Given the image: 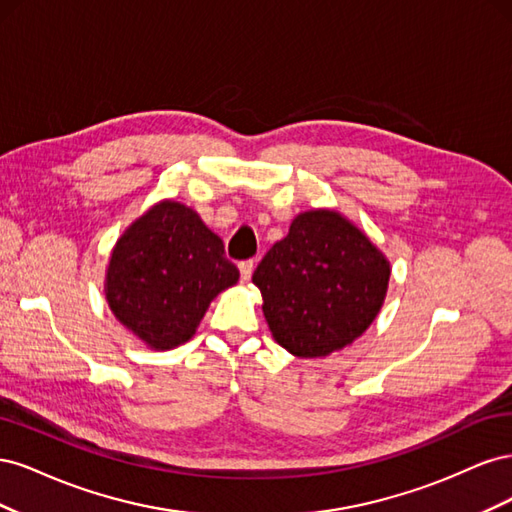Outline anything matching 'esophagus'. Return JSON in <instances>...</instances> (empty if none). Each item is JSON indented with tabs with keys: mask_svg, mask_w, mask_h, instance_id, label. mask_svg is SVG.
Returning <instances> with one entry per match:
<instances>
[{
	"mask_svg": "<svg viewBox=\"0 0 512 512\" xmlns=\"http://www.w3.org/2000/svg\"><path fill=\"white\" fill-rule=\"evenodd\" d=\"M239 273H241V280H250L252 277V273H254V260L250 258V260H241L239 262Z\"/></svg>",
	"mask_w": 512,
	"mask_h": 512,
	"instance_id": "obj_1",
	"label": "esophagus"
}]
</instances>
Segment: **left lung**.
<instances>
[{
  "label": "left lung",
  "instance_id": "8db88e82",
  "mask_svg": "<svg viewBox=\"0 0 512 512\" xmlns=\"http://www.w3.org/2000/svg\"><path fill=\"white\" fill-rule=\"evenodd\" d=\"M389 275V262L359 228L335 211H307L260 260L252 282L277 344L312 359L363 335Z\"/></svg>",
  "mask_w": 512,
  "mask_h": 512
}]
</instances>
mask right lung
<instances>
[{
    "mask_svg": "<svg viewBox=\"0 0 512 512\" xmlns=\"http://www.w3.org/2000/svg\"><path fill=\"white\" fill-rule=\"evenodd\" d=\"M239 269L196 211L160 203L117 241L106 273L113 314L151 348L194 335L213 297L237 284Z\"/></svg>",
    "mask_w": 512,
    "mask_h": 512,
    "instance_id": "1",
    "label": "right lung"
}]
</instances>
